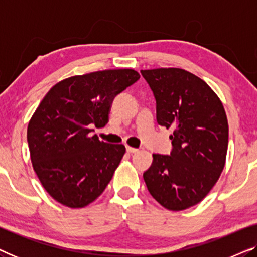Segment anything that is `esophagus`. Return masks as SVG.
I'll use <instances>...</instances> for the list:
<instances>
[{"label":"esophagus","instance_id":"esophagus-1","mask_svg":"<svg viewBox=\"0 0 257 257\" xmlns=\"http://www.w3.org/2000/svg\"><path fill=\"white\" fill-rule=\"evenodd\" d=\"M137 151H138V149H136V147L126 145V152L127 153H135V152H137Z\"/></svg>","mask_w":257,"mask_h":257}]
</instances>
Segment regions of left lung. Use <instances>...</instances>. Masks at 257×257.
I'll list each match as a JSON object with an SVG mask.
<instances>
[{
    "mask_svg": "<svg viewBox=\"0 0 257 257\" xmlns=\"http://www.w3.org/2000/svg\"><path fill=\"white\" fill-rule=\"evenodd\" d=\"M157 103V121L173 128L170 156L153 154L143 177L150 194L170 210L202 201L226 164L228 121L208 84L178 68L142 70Z\"/></svg>",
    "mask_w": 257,
    "mask_h": 257,
    "instance_id": "obj_1",
    "label": "left lung"
}]
</instances>
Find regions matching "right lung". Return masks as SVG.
Here are the masks:
<instances>
[{"label":"right lung","mask_w":257,"mask_h":257,"mask_svg":"<svg viewBox=\"0 0 257 257\" xmlns=\"http://www.w3.org/2000/svg\"><path fill=\"white\" fill-rule=\"evenodd\" d=\"M139 78L132 69L104 70L61 80L45 94L27 139L34 171L56 201L83 208L106 188L126 150L91 137L90 127H104L114 97Z\"/></svg>","instance_id":"right-lung-1"}]
</instances>
